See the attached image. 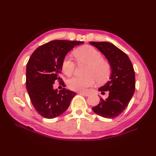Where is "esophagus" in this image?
<instances>
[{
    "label": "esophagus",
    "instance_id": "esophagus-1",
    "mask_svg": "<svg viewBox=\"0 0 156 156\" xmlns=\"http://www.w3.org/2000/svg\"><path fill=\"white\" fill-rule=\"evenodd\" d=\"M79 94L82 95V96H84V97H87V96L89 95L88 92H79Z\"/></svg>",
    "mask_w": 156,
    "mask_h": 156
}]
</instances>
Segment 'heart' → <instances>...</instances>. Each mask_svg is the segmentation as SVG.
Wrapping results in <instances>:
<instances>
[{
  "instance_id": "1",
  "label": "heart",
  "mask_w": 156,
  "mask_h": 156,
  "mask_svg": "<svg viewBox=\"0 0 156 156\" xmlns=\"http://www.w3.org/2000/svg\"><path fill=\"white\" fill-rule=\"evenodd\" d=\"M74 55L78 64H88L86 76H74L67 81L68 87L72 90L84 92L93 86L95 80L99 83L107 81L112 72V67L107 59L102 58L101 53L90 45H83L76 49ZM76 63L69 56H66L62 62V69L66 76L74 72Z\"/></svg>"
}]
</instances>
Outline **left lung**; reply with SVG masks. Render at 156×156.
<instances>
[{
  "label": "left lung",
  "mask_w": 156,
  "mask_h": 156,
  "mask_svg": "<svg viewBox=\"0 0 156 156\" xmlns=\"http://www.w3.org/2000/svg\"><path fill=\"white\" fill-rule=\"evenodd\" d=\"M90 44L106 56L112 67L110 80L98 88L102 94L107 91L108 97L105 100L100 98L101 102L92 110L102 117L113 119L124 111L134 94L133 66L127 55L113 44L105 41H91Z\"/></svg>",
  "instance_id": "obj_1"
}]
</instances>
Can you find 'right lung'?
Listing matches in <instances>:
<instances>
[{
	"label": "right lung",
	"mask_w": 156,
	"mask_h": 156,
	"mask_svg": "<svg viewBox=\"0 0 156 156\" xmlns=\"http://www.w3.org/2000/svg\"><path fill=\"white\" fill-rule=\"evenodd\" d=\"M83 41L54 40L39 46L29 58L26 70V87L31 103L38 113L54 119L69 107L76 92L63 88L58 92L53 84L58 81L65 87L61 74L62 62L66 54Z\"/></svg>",
	"instance_id": "1"
}]
</instances>
